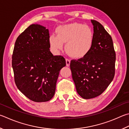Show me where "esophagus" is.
<instances>
[{
	"instance_id": "esophagus-1",
	"label": "esophagus",
	"mask_w": 129,
	"mask_h": 129,
	"mask_svg": "<svg viewBox=\"0 0 129 129\" xmlns=\"http://www.w3.org/2000/svg\"><path fill=\"white\" fill-rule=\"evenodd\" d=\"M70 63H71V60L68 59V58H66V64L67 67H69Z\"/></svg>"
}]
</instances>
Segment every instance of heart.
I'll return each mask as SVG.
<instances>
[{
  "label": "heart",
  "mask_w": 129,
  "mask_h": 129,
  "mask_svg": "<svg viewBox=\"0 0 129 129\" xmlns=\"http://www.w3.org/2000/svg\"><path fill=\"white\" fill-rule=\"evenodd\" d=\"M57 36L52 35L49 39L51 48L55 52L62 50L65 44V50L74 58L86 56L92 48L93 33L87 25L78 23L64 25L56 30Z\"/></svg>",
  "instance_id": "b5f03b06"
}]
</instances>
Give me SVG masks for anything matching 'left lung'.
<instances>
[{"label":"left lung","mask_w":129,"mask_h":129,"mask_svg":"<svg viewBox=\"0 0 129 129\" xmlns=\"http://www.w3.org/2000/svg\"><path fill=\"white\" fill-rule=\"evenodd\" d=\"M93 27L92 48L85 56L72 60L70 67L77 93L85 99L101 95L113 81L116 52L113 41L103 25L91 20Z\"/></svg>","instance_id":"left-lung-1"}]
</instances>
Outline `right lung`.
<instances>
[{
  "label": "right lung",
  "mask_w": 129,
  "mask_h": 129,
  "mask_svg": "<svg viewBox=\"0 0 129 129\" xmlns=\"http://www.w3.org/2000/svg\"><path fill=\"white\" fill-rule=\"evenodd\" d=\"M50 34L45 27L30 25L16 39L12 60L18 90L35 102L49 101L54 96L64 57L50 51Z\"/></svg>",
  "instance_id": "1"
}]
</instances>
